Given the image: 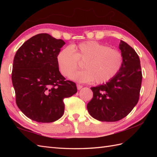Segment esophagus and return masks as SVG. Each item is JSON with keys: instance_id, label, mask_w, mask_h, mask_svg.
<instances>
[{"instance_id": "34e87169", "label": "esophagus", "mask_w": 157, "mask_h": 157, "mask_svg": "<svg viewBox=\"0 0 157 157\" xmlns=\"http://www.w3.org/2000/svg\"><path fill=\"white\" fill-rule=\"evenodd\" d=\"M83 86L80 84H77V88H78V90H80L82 88Z\"/></svg>"}]
</instances>
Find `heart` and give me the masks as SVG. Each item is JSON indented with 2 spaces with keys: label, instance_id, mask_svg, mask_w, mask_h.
I'll list each match as a JSON object with an SVG mask.
<instances>
[{
  "label": "heart",
  "instance_id": "1",
  "mask_svg": "<svg viewBox=\"0 0 157 157\" xmlns=\"http://www.w3.org/2000/svg\"><path fill=\"white\" fill-rule=\"evenodd\" d=\"M61 74L67 77L84 62L85 69L73 74L70 79L81 83L95 81L101 84L118 74L123 64V56L118 50L96 41H88L62 49L56 56Z\"/></svg>",
  "mask_w": 157,
  "mask_h": 157
}]
</instances>
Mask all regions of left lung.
<instances>
[{"label": "left lung", "instance_id": "left-lung-1", "mask_svg": "<svg viewBox=\"0 0 157 157\" xmlns=\"http://www.w3.org/2000/svg\"><path fill=\"white\" fill-rule=\"evenodd\" d=\"M119 49L123 64L115 78L92 87L93 98L87 109L93 118L101 121L114 122L124 118L137 105L142 84L140 61L137 53L121 40Z\"/></svg>", "mask_w": 157, "mask_h": 157}]
</instances>
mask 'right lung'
Here are the masks:
<instances>
[{"instance_id":"right-lung-1","label":"right lung","mask_w":157,"mask_h":157,"mask_svg":"<svg viewBox=\"0 0 157 157\" xmlns=\"http://www.w3.org/2000/svg\"><path fill=\"white\" fill-rule=\"evenodd\" d=\"M64 44L61 39L39 34L23 43L15 55L11 78L16 103L33 121L58 120L64 113L63 99L77 92L75 84L65 80L56 61Z\"/></svg>"}]
</instances>
